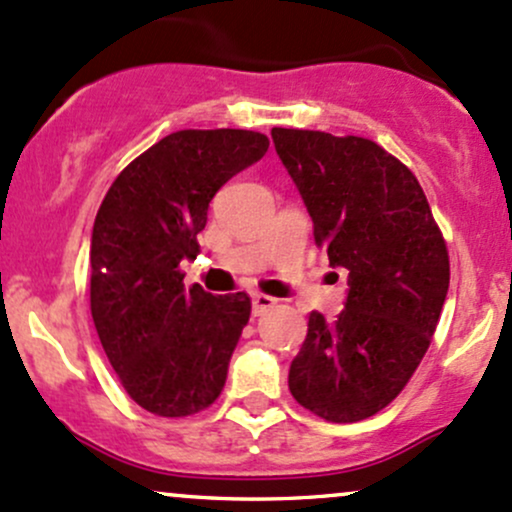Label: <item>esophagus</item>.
<instances>
[{
    "mask_svg": "<svg viewBox=\"0 0 512 512\" xmlns=\"http://www.w3.org/2000/svg\"><path fill=\"white\" fill-rule=\"evenodd\" d=\"M275 307V300L268 295H261V292H256V295H251V312H254V317H261V314H266L268 309Z\"/></svg>",
    "mask_w": 512,
    "mask_h": 512,
    "instance_id": "obj_1",
    "label": "esophagus"
}]
</instances>
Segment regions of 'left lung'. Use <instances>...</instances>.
I'll return each instance as SVG.
<instances>
[{"mask_svg":"<svg viewBox=\"0 0 512 512\" xmlns=\"http://www.w3.org/2000/svg\"><path fill=\"white\" fill-rule=\"evenodd\" d=\"M314 222V241L348 271L343 312H312L290 392L331 423L375 416L399 396L438 326L450 258L421 183L365 137L271 130Z\"/></svg>","mask_w":512,"mask_h":512,"instance_id":"left-lung-1","label":"left lung"}]
</instances>
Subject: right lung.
I'll use <instances>...</instances> for the list:
<instances>
[{"instance_id": "right-lung-1", "label": "right lung", "mask_w": 512, "mask_h": 512, "mask_svg": "<svg viewBox=\"0 0 512 512\" xmlns=\"http://www.w3.org/2000/svg\"><path fill=\"white\" fill-rule=\"evenodd\" d=\"M268 152L251 130H179L125 166L91 232V317L132 401L164 418L208 409L251 314L246 292L183 285L210 200Z\"/></svg>"}]
</instances>
